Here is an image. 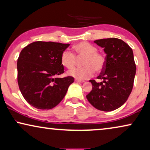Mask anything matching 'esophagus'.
Wrapping results in <instances>:
<instances>
[{"label": "esophagus", "instance_id": "1", "mask_svg": "<svg viewBox=\"0 0 150 150\" xmlns=\"http://www.w3.org/2000/svg\"><path fill=\"white\" fill-rule=\"evenodd\" d=\"M76 82H78V83H84V81H81V80L79 79H75Z\"/></svg>", "mask_w": 150, "mask_h": 150}]
</instances>
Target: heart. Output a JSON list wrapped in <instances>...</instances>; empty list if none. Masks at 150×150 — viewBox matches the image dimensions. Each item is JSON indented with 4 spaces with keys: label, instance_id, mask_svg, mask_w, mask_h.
I'll list each match as a JSON object with an SVG mask.
<instances>
[{
    "label": "heart",
    "instance_id": "1",
    "mask_svg": "<svg viewBox=\"0 0 150 150\" xmlns=\"http://www.w3.org/2000/svg\"><path fill=\"white\" fill-rule=\"evenodd\" d=\"M76 54L85 57L83 61V67H76L67 71V75L76 79L85 80L91 77L94 71H102L105 67L106 60L104 55L97 52V48L86 42H82L74 46ZM61 62L63 66L71 69L76 64V56L73 52L65 50L61 53Z\"/></svg>",
    "mask_w": 150,
    "mask_h": 150
}]
</instances>
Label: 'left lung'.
<instances>
[{
  "instance_id": "obj_1",
  "label": "left lung",
  "mask_w": 150,
  "mask_h": 150,
  "mask_svg": "<svg viewBox=\"0 0 150 150\" xmlns=\"http://www.w3.org/2000/svg\"><path fill=\"white\" fill-rule=\"evenodd\" d=\"M94 43L104 48L105 67L98 79L90 80L92 90L86 97L92 106L102 111H112L122 106L133 87L136 65L132 48L117 38L101 39Z\"/></svg>"
}]
</instances>
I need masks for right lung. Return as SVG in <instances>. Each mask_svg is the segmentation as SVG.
<instances>
[{
	"label": "right lung",
	"instance_id": "1",
	"mask_svg": "<svg viewBox=\"0 0 150 150\" xmlns=\"http://www.w3.org/2000/svg\"><path fill=\"white\" fill-rule=\"evenodd\" d=\"M69 44L33 42L22 49L17 63L18 83L28 104L39 109H51L63 99L73 77L57 78L64 72L61 55Z\"/></svg>",
	"mask_w": 150,
	"mask_h": 150
}]
</instances>
